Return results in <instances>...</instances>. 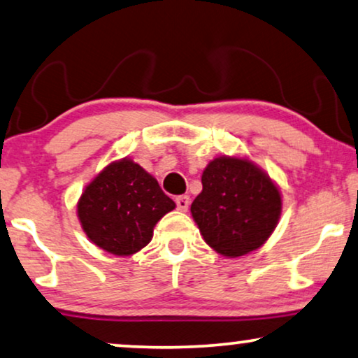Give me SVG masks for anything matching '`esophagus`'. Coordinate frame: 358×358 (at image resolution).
Returning a JSON list of instances; mask_svg holds the SVG:
<instances>
[{
  "mask_svg": "<svg viewBox=\"0 0 358 358\" xmlns=\"http://www.w3.org/2000/svg\"><path fill=\"white\" fill-rule=\"evenodd\" d=\"M177 208L180 209V210H183V213H186V210H188V208H189V196H186V194H183V196H178L177 199Z\"/></svg>",
  "mask_w": 358,
  "mask_h": 358,
  "instance_id": "esophagus-1",
  "label": "esophagus"
}]
</instances>
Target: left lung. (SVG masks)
<instances>
[{
  "label": "left lung",
  "instance_id": "1",
  "mask_svg": "<svg viewBox=\"0 0 358 358\" xmlns=\"http://www.w3.org/2000/svg\"><path fill=\"white\" fill-rule=\"evenodd\" d=\"M201 181L191 215L206 243L229 258L263 246L282 213L280 191L269 175L248 159L222 155L210 160Z\"/></svg>",
  "mask_w": 358,
  "mask_h": 358
}]
</instances>
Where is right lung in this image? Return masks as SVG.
<instances>
[{
  "label": "right lung",
  "instance_id": "right-lung-1",
  "mask_svg": "<svg viewBox=\"0 0 358 358\" xmlns=\"http://www.w3.org/2000/svg\"><path fill=\"white\" fill-rule=\"evenodd\" d=\"M175 203L152 175L124 157L108 164L85 186L78 217L95 246L115 256H129L152 240L154 227Z\"/></svg>",
  "mask_w": 358,
  "mask_h": 358
}]
</instances>
